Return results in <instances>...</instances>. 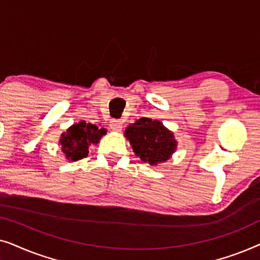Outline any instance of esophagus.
<instances>
[{
  "label": "esophagus",
  "mask_w": 260,
  "mask_h": 260,
  "mask_svg": "<svg viewBox=\"0 0 260 260\" xmlns=\"http://www.w3.org/2000/svg\"><path fill=\"white\" fill-rule=\"evenodd\" d=\"M110 127H111V130L115 131V133H120V130H122L123 127V122L122 120H112V122L110 123Z\"/></svg>",
  "instance_id": "1"
}]
</instances>
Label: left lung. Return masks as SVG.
<instances>
[{
    "label": "left lung",
    "instance_id": "left-lung-1",
    "mask_svg": "<svg viewBox=\"0 0 260 260\" xmlns=\"http://www.w3.org/2000/svg\"><path fill=\"white\" fill-rule=\"evenodd\" d=\"M124 136L133 147L135 155L150 166L167 162L177 149L174 133L158 119L140 118L126 127Z\"/></svg>",
    "mask_w": 260,
    "mask_h": 260
}]
</instances>
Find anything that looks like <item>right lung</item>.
<instances>
[{
  "label": "right lung",
  "instance_id": "obj_1",
  "mask_svg": "<svg viewBox=\"0 0 260 260\" xmlns=\"http://www.w3.org/2000/svg\"><path fill=\"white\" fill-rule=\"evenodd\" d=\"M106 135V129L98 127L85 120L74 123L61 134L59 144L61 151L69 161H78L86 157L91 144H98L101 138Z\"/></svg>",
  "mask_w": 260,
  "mask_h": 260
}]
</instances>
